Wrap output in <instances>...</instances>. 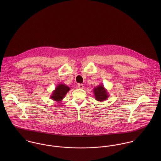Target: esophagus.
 Masks as SVG:
<instances>
[{
  "label": "esophagus",
  "mask_w": 161,
  "mask_h": 161,
  "mask_svg": "<svg viewBox=\"0 0 161 161\" xmlns=\"http://www.w3.org/2000/svg\"><path fill=\"white\" fill-rule=\"evenodd\" d=\"M77 87H78L79 89H84V86H83V84H79L77 85Z\"/></svg>",
  "instance_id": "obj_1"
}]
</instances>
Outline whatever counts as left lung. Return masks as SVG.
<instances>
[{"mask_svg":"<svg viewBox=\"0 0 161 161\" xmlns=\"http://www.w3.org/2000/svg\"><path fill=\"white\" fill-rule=\"evenodd\" d=\"M93 91L95 98L97 101L103 102L106 100L110 96L108 92H107L106 89H105L103 84L97 86L93 89Z\"/></svg>","mask_w":161,"mask_h":161,"instance_id":"obj_1","label":"left lung"}]
</instances>
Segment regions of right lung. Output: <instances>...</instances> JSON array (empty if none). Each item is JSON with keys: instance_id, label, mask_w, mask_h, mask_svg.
<instances>
[{"instance_id": "right-lung-1", "label": "right lung", "mask_w": 161, "mask_h": 161, "mask_svg": "<svg viewBox=\"0 0 161 161\" xmlns=\"http://www.w3.org/2000/svg\"><path fill=\"white\" fill-rule=\"evenodd\" d=\"M70 88L68 86L64 84H58L55 90L53 91L50 98L57 102H61L62 100L65 97V95L69 92Z\"/></svg>"}]
</instances>
